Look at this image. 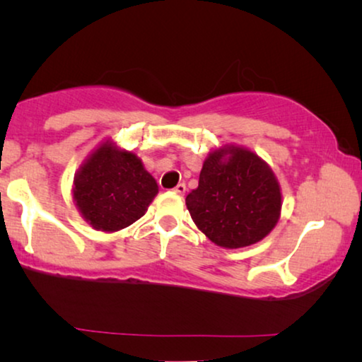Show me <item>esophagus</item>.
Masks as SVG:
<instances>
[{
	"label": "esophagus",
	"mask_w": 362,
	"mask_h": 362,
	"mask_svg": "<svg viewBox=\"0 0 362 362\" xmlns=\"http://www.w3.org/2000/svg\"><path fill=\"white\" fill-rule=\"evenodd\" d=\"M173 191H175L176 194H181V196H182V194H185V192H186V186L182 185V182H180V185H177Z\"/></svg>",
	"instance_id": "obj_1"
}]
</instances>
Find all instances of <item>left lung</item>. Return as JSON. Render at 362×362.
I'll return each instance as SVG.
<instances>
[{
  "label": "left lung",
  "instance_id": "obj_1",
  "mask_svg": "<svg viewBox=\"0 0 362 362\" xmlns=\"http://www.w3.org/2000/svg\"><path fill=\"white\" fill-rule=\"evenodd\" d=\"M186 206L214 244L239 249L270 234L280 217L281 192L274 171L255 153L224 146L209 153Z\"/></svg>",
  "mask_w": 362,
  "mask_h": 362
}]
</instances>
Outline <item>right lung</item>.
I'll list each match as a JSON object with an SVG mask.
<instances>
[{"mask_svg": "<svg viewBox=\"0 0 362 362\" xmlns=\"http://www.w3.org/2000/svg\"><path fill=\"white\" fill-rule=\"evenodd\" d=\"M158 185L135 153L105 141L74 180V201L93 229H125L145 214Z\"/></svg>", "mask_w": 362, "mask_h": 362, "instance_id": "right-lung-1", "label": "right lung"}]
</instances>
